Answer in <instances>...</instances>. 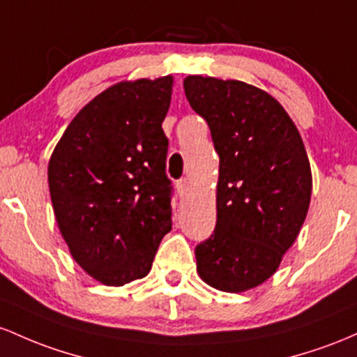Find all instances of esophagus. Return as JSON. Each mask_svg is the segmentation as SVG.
Here are the masks:
<instances>
[{"instance_id": "obj_1", "label": "esophagus", "mask_w": 357, "mask_h": 357, "mask_svg": "<svg viewBox=\"0 0 357 357\" xmlns=\"http://www.w3.org/2000/svg\"><path fill=\"white\" fill-rule=\"evenodd\" d=\"M189 189H190L189 180H187V178H180V180H177V190H178L180 197H183V195H187V192H189Z\"/></svg>"}]
</instances>
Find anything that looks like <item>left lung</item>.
Wrapping results in <instances>:
<instances>
[{"instance_id": "left-lung-1", "label": "left lung", "mask_w": 357, "mask_h": 357, "mask_svg": "<svg viewBox=\"0 0 357 357\" xmlns=\"http://www.w3.org/2000/svg\"><path fill=\"white\" fill-rule=\"evenodd\" d=\"M183 91L219 155L218 221L195 248L197 273L241 294L266 282L297 239L310 206V162L295 123L263 89L189 75Z\"/></svg>"}]
</instances>
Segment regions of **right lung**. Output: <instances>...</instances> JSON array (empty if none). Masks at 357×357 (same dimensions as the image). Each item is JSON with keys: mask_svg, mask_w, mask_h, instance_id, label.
<instances>
[{"mask_svg": "<svg viewBox=\"0 0 357 357\" xmlns=\"http://www.w3.org/2000/svg\"><path fill=\"white\" fill-rule=\"evenodd\" d=\"M174 77L107 87L75 114L49 162L60 234L79 266L107 287L151 270L172 229V185L162 130Z\"/></svg>", "mask_w": 357, "mask_h": 357, "instance_id": "1", "label": "right lung"}]
</instances>
